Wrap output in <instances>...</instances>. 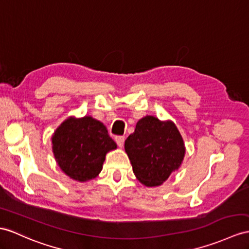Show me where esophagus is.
<instances>
[{
	"label": "esophagus",
	"mask_w": 249,
	"mask_h": 249,
	"mask_svg": "<svg viewBox=\"0 0 249 249\" xmlns=\"http://www.w3.org/2000/svg\"><path fill=\"white\" fill-rule=\"evenodd\" d=\"M115 142H117L119 148H123L124 142V136H116L115 137Z\"/></svg>",
	"instance_id": "esophagus-1"
}]
</instances>
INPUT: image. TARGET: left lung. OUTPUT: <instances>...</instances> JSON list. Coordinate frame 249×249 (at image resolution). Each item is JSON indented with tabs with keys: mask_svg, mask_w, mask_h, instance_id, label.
Masks as SVG:
<instances>
[{
	"mask_svg": "<svg viewBox=\"0 0 249 249\" xmlns=\"http://www.w3.org/2000/svg\"><path fill=\"white\" fill-rule=\"evenodd\" d=\"M124 150L136 178L147 187L163 184L178 170L186 153L184 139L173 121L151 115L137 121L134 133L125 139Z\"/></svg>",
	"mask_w": 249,
	"mask_h": 249,
	"instance_id": "obj_1",
	"label": "left lung"
}]
</instances>
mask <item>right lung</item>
<instances>
[{"label":"right lung","mask_w":249,"mask_h":249,"mask_svg":"<svg viewBox=\"0 0 249 249\" xmlns=\"http://www.w3.org/2000/svg\"><path fill=\"white\" fill-rule=\"evenodd\" d=\"M52 149L62 172L84 183L98 177L107 153L117 149V144L101 121L92 116H71L53 132Z\"/></svg>","instance_id":"add662e5"}]
</instances>
